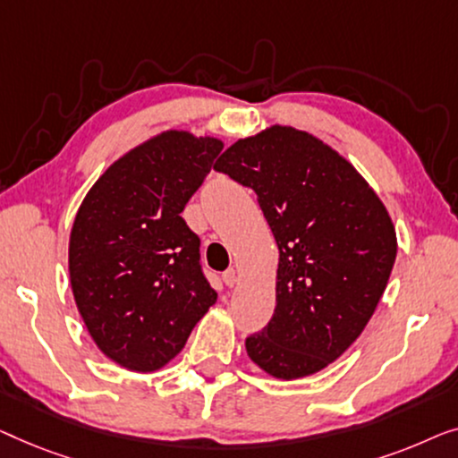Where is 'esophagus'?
Here are the masks:
<instances>
[{
  "label": "esophagus",
  "instance_id": "34e87169",
  "mask_svg": "<svg viewBox=\"0 0 458 458\" xmlns=\"http://www.w3.org/2000/svg\"><path fill=\"white\" fill-rule=\"evenodd\" d=\"M222 280H224V284H226L228 288H234V286H236V282H238V274H236V269H234V267L226 269V272L222 274Z\"/></svg>",
  "mask_w": 458,
  "mask_h": 458
}]
</instances>
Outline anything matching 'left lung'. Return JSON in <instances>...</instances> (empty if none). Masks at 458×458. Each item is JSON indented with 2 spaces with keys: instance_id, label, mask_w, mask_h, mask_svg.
Listing matches in <instances>:
<instances>
[{
  "instance_id": "1",
  "label": "left lung",
  "mask_w": 458,
  "mask_h": 458,
  "mask_svg": "<svg viewBox=\"0 0 458 458\" xmlns=\"http://www.w3.org/2000/svg\"><path fill=\"white\" fill-rule=\"evenodd\" d=\"M214 170L255 191L280 259L269 324L247 355L276 379L334 363L365 330L396 259V230L369 182L324 140L272 124L238 139Z\"/></svg>"
}]
</instances>
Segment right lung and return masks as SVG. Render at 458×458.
I'll return each mask as SVG.
<instances>
[{"mask_svg":"<svg viewBox=\"0 0 458 458\" xmlns=\"http://www.w3.org/2000/svg\"><path fill=\"white\" fill-rule=\"evenodd\" d=\"M222 149L216 137L159 132L115 159L76 211V307L98 349L128 371L170 363L217 299L199 266V236L180 214Z\"/></svg>","mask_w":458,"mask_h":458,"instance_id":"right-lung-1","label":"right lung"}]
</instances>
